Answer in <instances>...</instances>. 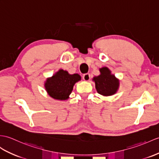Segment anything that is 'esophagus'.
Wrapping results in <instances>:
<instances>
[{
    "mask_svg": "<svg viewBox=\"0 0 159 159\" xmlns=\"http://www.w3.org/2000/svg\"><path fill=\"white\" fill-rule=\"evenodd\" d=\"M90 78H91V76H90V75L89 73L84 74V75L83 76V80H85V81H89V80H90Z\"/></svg>",
    "mask_w": 159,
    "mask_h": 159,
    "instance_id": "esophagus-1",
    "label": "esophagus"
}]
</instances>
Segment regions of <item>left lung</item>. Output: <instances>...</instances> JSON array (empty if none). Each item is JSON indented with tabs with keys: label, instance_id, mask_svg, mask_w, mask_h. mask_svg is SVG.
Segmentation results:
<instances>
[{
	"label": "left lung",
	"instance_id": "8db88e82",
	"mask_svg": "<svg viewBox=\"0 0 159 159\" xmlns=\"http://www.w3.org/2000/svg\"><path fill=\"white\" fill-rule=\"evenodd\" d=\"M101 75L93 78L98 93L102 95H112L116 92L119 86V81L106 67L100 69Z\"/></svg>",
	"mask_w": 159,
	"mask_h": 159
}]
</instances>
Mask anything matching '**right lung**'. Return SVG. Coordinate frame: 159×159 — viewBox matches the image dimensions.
<instances>
[{
	"mask_svg": "<svg viewBox=\"0 0 159 159\" xmlns=\"http://www.w3.org/2000/svg\"><path fill=\"white\" fill-rule=\"evenodd\" d=\"M78 74L69 75L67 71L60 70L45 83V89L51 98L56 99H66L71 93L73 86L80 80Z\"/></svg>",
	"mask_w": 159,
	"mask_h": 159,
	"instance_id": "1",
	"label": "right lung"
}]
</instances>
